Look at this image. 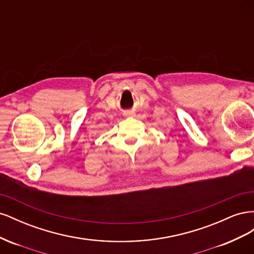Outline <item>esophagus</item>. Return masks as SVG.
Masks as SVG:
<instances>
[{
  "label": "esophagus",
  "instance_id": "esophagus-1",
  "mask_svg": "<svg viewBox=\"0 0 254 254\" xmlns=\"http://www.w3.org/2000/svg\"><path fill=\"white\" fill-rule=\"evenodd\" d=\"M124 115H126V117H132V115H134V112L131 110H128L124 113Z\"/></svg>",
  "mask_w": 254,
  "mask_h": 254
}]
</instances>
